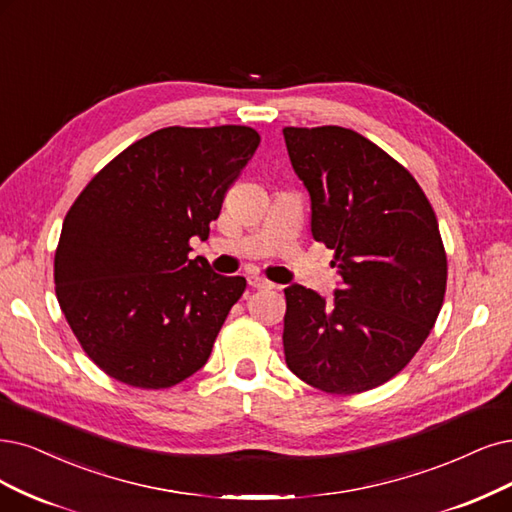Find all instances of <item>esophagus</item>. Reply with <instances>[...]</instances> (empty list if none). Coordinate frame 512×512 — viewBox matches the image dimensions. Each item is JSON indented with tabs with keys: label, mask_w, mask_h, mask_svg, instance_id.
Masks as SVG:
<instances>
[{
	"label": "esophagus",
	"mask_w": 512,
	"mask_h": 512,
	"mask_svg": "<svg viewBox=\"0 0 512 512\" xmlns=\"http://www.w3.org/2000/svg\"><path fill=\"white\" fill-rule=\"evenodd\" d=\"M249 285H251L253 289H272V282H270V280H266V278L257 276V274L249 276Z\"/></svg>",
	"instance_id": "34e87169"
}]
</instances>
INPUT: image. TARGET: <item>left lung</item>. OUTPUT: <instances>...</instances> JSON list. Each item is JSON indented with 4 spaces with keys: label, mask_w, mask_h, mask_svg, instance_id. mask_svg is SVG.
<instances>
[{
    "label": "left lung",
    "mask_w": 512,
    "mask_h": 512,
    "mask_svg": "<svg viewBox=\"0 0 512 512\" xmlns=\"http://www.w3.org/2000/svg\"><path fill=\"white\" fill-rule=\"evenodd\" d=\"M312 202V236L335 251L333 301L285 289L282 344L306 384L354 394L382 386L422 348L447 285L432 206L409 170L342 126L282 130Z\"/></svg>",
    "instance_id": "left-lung-1"
}]
</instances>
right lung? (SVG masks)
Segmentation results:
<instances>
[{
  "mask_svg": "<svg viewBox=\"0 0 512 512\" xmlns=\"http://www.w3.org/2000/svg\"><path fill=\"white\" fill-rule=\"evenodd\" d=\"M259 141L249 126L160 128L113 158L69 208L56 299L113 380L160 390L208 361L246 280L189 259V238H208Z\"/></svg>",
  "mask_w": 512,
  "mask_h": 512,
  "instance_id": "add662e5",
  "label": "right lung"
}]
</instances>
